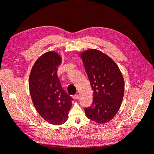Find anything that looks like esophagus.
<instances>
[{"instance_id":"34e87169","label":"esophagus","mask_w":154,"mask_h":154,"mask_svg":"<svg viewBox=\"0 0 154 154\" xmlns=\"http://www.w3.org/2000/svg\"><path fill=\"white\" fill-rule=\"evenodd\" d=\"M79 97H80V95H79V94H76L74 96V98H75V100H78L79 99Z\"/></svg>"}]
</instances>
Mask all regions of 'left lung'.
<instances>
[{
    "instance_id": "8db88e82",
    "label": "left lung",
    "mask_w": 154,
    "mask_h": 154,
    "mask_svg": "<svg viewBox=\"0 0 154 154\" xmlns=\"http://www.w3.org/2000/svg\"><path fill=\"white\" fill-rule=\"evenodd\" d=\"M93 91L92 106L85 108L87 117L97 123L112 119L121 106L125 82L117 64L106 54L89 49L79 54Z\"/></svg>"
}]
</instances>
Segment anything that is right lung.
I'll list each match as a JSON object with an SVG mask.
<instances>
[{
  "mask_svg": "<svg viewBox=\"0 0 154 154\" xmlns=\"http://www.w3.org/2000/svg\"><path fill=\"white\" fill-rule=\"evenodd\" d=\"M62 61L56 51L45 53L33 65L29 79L32 103L40 116L54 125L68 119L73 99L62 88L57 75Z\"/></svg>",
  "mask_w": 154,
  "mask_h": 154,
  "instance_id": "obj_1",
  "label": "right lung"
}]
</instances>
